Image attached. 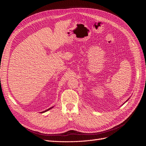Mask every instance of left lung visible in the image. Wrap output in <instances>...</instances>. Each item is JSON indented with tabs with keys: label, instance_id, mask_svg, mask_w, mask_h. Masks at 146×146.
Returning a JSON list of instances; mask_svg holds the SVG:
<instances>
[{
	"label": "left lung",
	"instance_id": "1",
	"mask_svg": "<svg viewBox=\"0 0 146 146\" xmlns=\"http://www.w3.org/2000/svg\"><path fill=\"white\" fill-rule=\"evenodd\" d=\"M127 101H128V100H127ZM127 101H126V102H127Z\"/></svg>",
	"mask_w": 146,
	"mask_h": 146
}]
</instances>
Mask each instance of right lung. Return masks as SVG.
I'll list each match as a JSON object with an SVG mask.
<instances>
[{"label": "right lung", "mask_w": 146, "mask_h": 146, "mask_svg": "<svg viewBox=\"0 0 146 146\" xmlns=\"http://www.w3.org/2000/svg\"><path fill=\"white\" fill-rule=\"evenodd\" d=\"M53 107H54V106H52V107H51V108H50L49 109H48V110H45V111H42V112H42V113H44V112H47V111H48V110H51V108H53Z\"/></svg>", "instance_id": "right-lung-1"}]
</instances>
